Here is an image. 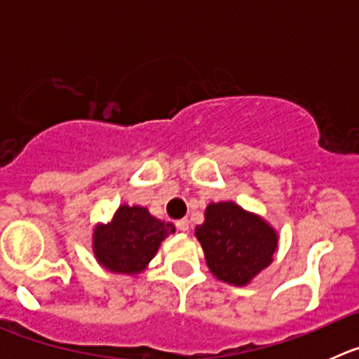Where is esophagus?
<instances>
[{
	"label": "esophagus",
	"mask_w": 359,
	"mask_h": 359,
	"mask_svg": "<svg viewBox=\"0 0 359 359\" xmlns=\"http://www.w3.org/2000/svg\"><path fill=\"white\" fill-rule=\"evenodd\" d=\"M176 228L180 231H189L190 224H189V221H187V219H180V221H176Z\"/></svg>",
	"instance_id": "obj_1"
}]
</instances>
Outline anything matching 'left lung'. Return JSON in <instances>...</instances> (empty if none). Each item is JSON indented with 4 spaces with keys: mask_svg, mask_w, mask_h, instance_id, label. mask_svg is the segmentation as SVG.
Wrapping results in <instances>:
<instances>
[{
    "mask_svg": "<svg viewBox=\"0 0 359 359\" xmlns=\"http://www.w3.org/2000/svg\"><path fill=\"white\" fill-rule=\"evenodd\" d=\"M208 269L231 286H246L273 262L278 236L261 215L233 201L210 203L196 226Z\"/></svg>",
    "mask_w": 359,
    "mask_h": 359,
    "instance_id": "left-lung-1",
    "label": "left lung"
}]
</instances>
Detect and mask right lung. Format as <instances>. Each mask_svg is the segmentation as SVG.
Segmentation results:
<instances>
[{
    "label": "right lung",
    "mask_w": 359,
    "mask_h": 359,
    "mask_svg": "<svg viewBox=\"0 0 359 359\" xmlns=\"http://www.w3.org/2000/svg\"><path fill=\"white\" fill-rule=\"evenodd\" d=\"M174 231L172 223L156 219L147 208L120 205L109 223L95 226V259L113 273L138 275L147 269L161 241Z\"/></svg>",
    "instance_id": "obj_1"
}]
</instances>
